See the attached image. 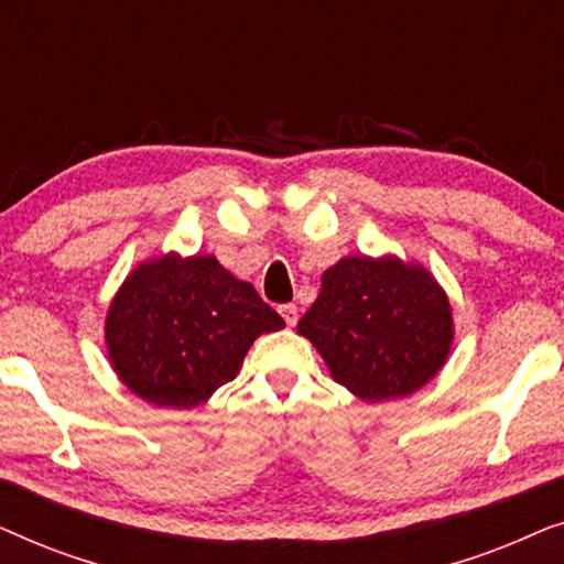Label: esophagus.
I'll use <instances>...</instances> for the list:
<instances>
[{
  "instance_id": "obj_1",
  "label": "esophagus",
  "mask_w": 564,
  "mask_h": 564,
  "mask_svg": "<svg viewBox=\"0 0 564 564\" xmlns=\"http://www.w3.org/2000/svg\"><path fill=\"white\" fill-rule=\"evenodd\" d=\"M280 315L284 318V323H288V326L292 328L297 323V305H292V303L280 305Z\"/></svg>"
}]
</instances>
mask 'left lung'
I'll use <instances>...</instances> for the list:
<instances>
[{
    "mask_svg": "<svg viewBox=\"0 0 564 564\" xmlns=\"http://www.w3.org/2000/svg\"><path fill=\"white\" fill-rule=\"evenodd\" d=\"M338 384L369 403L423 388L452 349V307L426 269L349 257L297 323Z\"/></svg>",
    "mask_w": 564,
    "mask_h": 564,
    "instance_id": "1",
    "label": "left lung"
}]
</instances>
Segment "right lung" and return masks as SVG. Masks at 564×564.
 <instances>
[{"instance_id": "add662e5", "label": "right lung", "mask_w": 564, "mask_h": 564, "mask_svg": "<svg viewBox=\"0 0 564 564\" xmlns=\"http://www.w3.org/2000/svg\"><path fill=\"white\" fill-rule=\"evenodd\" d=\"M284 321L215 257L169 253L128 276L107 313L120 380L159 408H195L234 380L253 338Z\"/></svg>"}]
</instances>
